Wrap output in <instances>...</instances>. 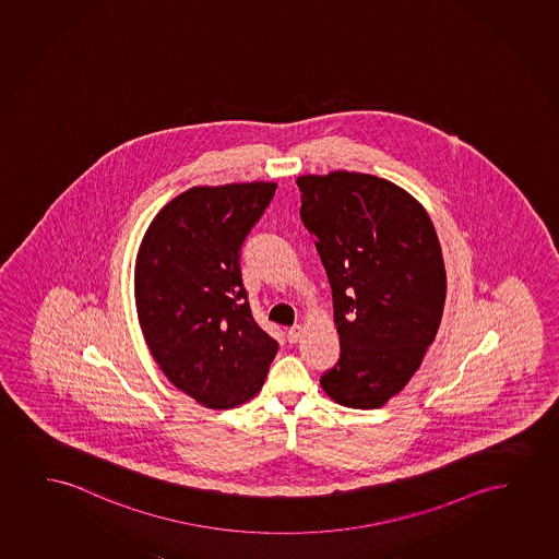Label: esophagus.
<instances>
[{
  "mask_svg": "<svg viewBox=\"0 0 559 559\" xmlns=\"http://www.w3.org/2000/svg\"><path fill=\"white\" fill-rule=\"evenodd\" d=\"M301 334H304V326H292L290 330H288V341L290 343H298L299 340H301Z\"/></svg>",
  "mask_w": 559,
  "mask_h": 559,
  "instance_id": "esophagus-1",
  "label": "esophagus"
}]
</instances>
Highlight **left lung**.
I'll use <instances>...</instances> for the list:
<instances>
[{
    "mask_svg": "<svg viewBox=\"0 0 559 559\" xmlns=\"http://www.w3.org/2000/svg\"><path fill=\"white\" fill-rule=\"evenodd\" d=\"M301 222L326 269L340 360L320 378L341 406L376 409L414 378L445 304V267L419 201L378 176H299Z\"/></svg>",
    "mask_w": 559,
    "mask_h": 559,
    "instance_id": "8db88e82",
    "label": "left lung"
}]
</instances>
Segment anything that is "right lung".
Instances as JSON below:
<instances>
[{
	"mask_svg": "<svg viewBox=\"0 0 559 559\" xmlns=\"http://www.w3.org/2000/svg\"><path fill=\"white\" fill-rule=\"evenodd\" d=\"M275 189H188L153 218L136 255L134 299L150 353L176 389L211 409L255 396L278 350L255 324L239 263Z\"/></svg>",
	"mask_w": 559,
	"mask_h": 559,
	"instance_id": "add662e5",
	"label": "right lung"
}]
</instances>
